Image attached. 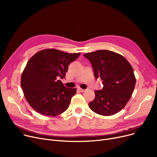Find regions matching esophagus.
Listing matches in <instances>:
<instances>
[{
	"label": "esophagus",
	"instance_id": "34e87169",
	"mask_svg": "<svg viewBox=\"0 0 157 157\" xmlns=\"http://www.w3.org/2000/svg\"><path fill=\"white\" fill-rule=\"evenodd\" d=\"M78 90H79V92H84L85 91V89H83V88H78Z\"/></svg>",
	"mask_w": 157,
	"mask_h": 157
}]
</instances>
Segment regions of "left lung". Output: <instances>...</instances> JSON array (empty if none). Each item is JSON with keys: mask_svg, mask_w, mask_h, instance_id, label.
<instances>
[{"mask_svg": "<svg viewBox=\"0 0 157 157\" xmlns=\"http://www.w3.org/2000/svg\"><path fill=\"white\" fill-rule=\"evenodd\" d=\"M91 62L96 79L102 80L103 88L95 90L90 108L102 116L120 111L132 94L136 85L134 70L124 56L109 50H97L83 55Z\"/></svg>", "mask_w": 157, "mask_h": 157, "instance_id": "obj_1", "label": "left lung"}]
</instances>
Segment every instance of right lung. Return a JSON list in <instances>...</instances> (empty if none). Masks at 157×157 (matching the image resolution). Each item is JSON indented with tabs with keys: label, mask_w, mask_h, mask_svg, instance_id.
<instances>
[{
	"label": "right lung",
	"mask_w": 157,
	"mask_h": 157,
	"mask_svg": "<svg viewBox=\"0 0 157 157\" xmlns=\"http://www.w3.org/2000/svg\"><path fill=\"white\" fill-rule=\"evenodd\" d=\"M80 54L46 49L30 58L22 72L21 86L36 112L53 117L67 109L76 89L66 88L59 78L65 77L69 65Z\"/></svg>",
	"instance_id": "add662e5"
}]
</instances>
